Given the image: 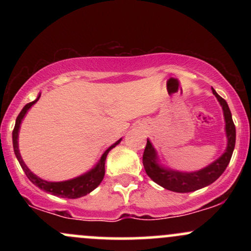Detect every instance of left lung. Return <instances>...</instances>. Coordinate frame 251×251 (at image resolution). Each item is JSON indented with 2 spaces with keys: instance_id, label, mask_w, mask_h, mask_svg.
<instances>
[{
  "instance_id": "8db88e82",
  "label": "left lung",
  "mask_w": 251,
  "mask_h": 251,
  "mask_svg": "<svg viewBox=\"0 0 251 251\" xmlns=\"http://www.w3.org/2000/svg\"><path fill=\"white\" fill-rule=\"evenodd\" d=\"M212 93L215 94L218 101H220L222 108H223L224 119H226V131L227 138V146L226 152L217 160H215L214 163L210 164L206 168L200 170V171L179 172L174 171V170L164 169L162 166L158 165L157 153H155L152 144L148 139L146 148L144 150L143 154L144 169H145L149 177L154 183H157L158 185L163 186L164 189L175 192L196 191V190L201 189L204 186H208L211 183H214L226 171L235 149L236 128L235 124L232 122L231 112H230V108L227 106L226 101L216 93L214 88H212Z\"/></svg>"
}]
</instances>
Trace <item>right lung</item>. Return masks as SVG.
I'll return each mask as SVG.
<instances>
[{
    "label": "right lung",
    "mask_w": 251,
    "mask_h": 251,
    "mask_svg": "<svg viewBox=\"0 0 251 251\" xmlns=\"http://www.w3.org/2000/svg\"><path fill=\"white\" fill-rule=\"evenodd\" d=\"M40 96H41V94H40ZM40 96L37 97L36 100L27 103V105L22 108V111L20 112V114L16 118L15 127L13 129V146H14V152H15L17 160H19L20 165H21V168L25 171V174L28 177V179H29L34 185H36L37 188L43 190V191L50 192L51 195L59 196V197H62V198H79V197H82V196H86L91 191H93V190L96 189L100 183H101V180L103 179V176H105V160H106V157H107V153L114 148V146L118 145L122 139H119L116 144H113V145L109 146V148L106 150L105 153L102 154L101 158H100L99 163L97 164L96 168L92 169L91 171L87 172V174L80 176V177L74 178V179H71V180H66V181H56V183H54V181H46L41 179V178L36 177V176L34 175L33 172L27 168V166H25L24 160H22L21 154H20V151H19L17 137H19L20 125H21V122L22 119H24L25 114L27 113L28 109H29L31 106H33L34 103L40 99Z\"/></svg>",
    "instance_id": "obj_1"
}]
</instances>
